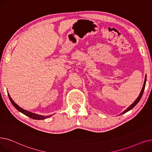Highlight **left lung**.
Segmentation results:
<instances>
[{
  "label": "left lung",
  "mask_w": 152,
  "mask_h": 152,
  "mask_svg": "<svg viewBox=\"0 0 152 152\" xmlns=\"http://www.w3.org/2000/svg\"><path fill=\"white\" fill-rule=\"evenodd\" d=\"M146 80H147V75H145V80H144V83H143V87H142V90H141V91H140V94H139V96L137 97V98L135 100V102L131 105V106H129L127 109L126 110H124L123 112H122L121 114H120L121 115V114H124V113H127V112H128L129 111H130V110H131L132 108L139 103V101L140 100V99H141V98H142V95H143V91H144V90H145V83H146Z\"/></svg>",
  "instance_id": "8db88e82"
}]
</instances>
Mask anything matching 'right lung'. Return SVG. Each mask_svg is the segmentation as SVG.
<instances>
[{
    "label": "right lung",
    "mask_w": 152,
    "mask_h": 152,
    "mask_svg": "<svg viewBox=\"0 0 152 152\" xmlns=\"http://www.w3.org/2000/svg\"><path fill=\"white\" fill-rule=\"evenodd\" d=\"M8 95H9V99L10 100L11 103H12V104L13 105V106L15 107L16 109L20 113H23V114L26 115V116L30 118L31 119H36V120H42V119H47L50 116H52L53 114L51 115H39V114H35V113H31V112H30L28 111L27 110H25L24 109H23V108H21V107H20L18 104H17L15 102H13V100L12 99V98L10 97V95L8 93Z\"/></svg>",
    "instance_id": "obj_1"
}]
</instances>
